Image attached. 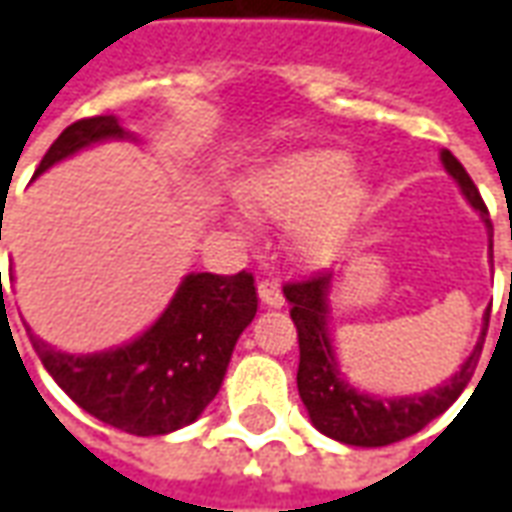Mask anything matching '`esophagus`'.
Masks as SVG:
<instances>
[{
    "label": "esophagus",
    "mask_w": 512,
    "mask_h": 512,
    "mask_svg": "<svg viewBox=\"0 0 512 512\" xmlns=\"http://www.w3.org/2000/svg\"><path fill=\"white\" fill-rule=\"evenodd\" d=\"M257 297H260V302H263L266 308H283L285 305L283 288H280L277 280H260V285H257Z\"/></svg>",
    "instance_id": "esophagus-1"
}]
</instances>
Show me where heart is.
Listing matches in <instances>:
<instances>
[{"label": "heart", "mask_w": 512, "mask_h": 512, "mask_svg": "<svg viewBox=\"0 0 512 512\" xmlns=\"http://www.w3.org/2000/svg\"><path fill=\"white\" fill-rule=\"evenodd\" d=\"M353 162L342 151H302L257 168L241 193L246 207L277 224L300 221L297 252L308 263H328L342 246L358 207Z\"/></svg>", "instance_id": "heart-1"}]
</instances>
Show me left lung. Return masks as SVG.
Returning a JSON list of instances; mask_svg holds the SVG:
<instances>
[{"instance_id":"1","label":"left lung","mask_w":512,"mask_h":512,"mask_svg":"<svg viewBox=\"0 0 512 512\" xmlns=\"http://www.w3.org/2000/svg\"><path fill=\"white\" fill-rule=\"evenodd\" d=\"M446 170L460 184L462 196L474 207L490 238H493V224L488 218V207L479 196L476 184L471 182L468 170L462 168L460 159L443 151L440 154ZM490 257H493V241H490ZM285 300L291 305V319L297 325V339H300V370H297V387L300 398L308 409V417L316 429L328 434L330 440H339L344 446L378 448L398 443L403 437H412L440 417L451 403L468 387L471 375L476 370V361L482 356V344L488 333L490 311L482 319V333L476 339L471 356L462 361V367L443 381L440 387L429 389L423 395H403V398H381V395H367L353 384L339 370V358L333 350V336L328 330V294L330 274H316L302 283H288L283 288Z\"/></svg>"}]
</instances>
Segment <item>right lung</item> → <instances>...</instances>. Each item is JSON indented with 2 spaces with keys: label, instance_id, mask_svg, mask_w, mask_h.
<instances>
[{
  "label": "right lung",
  "instance_id": "obj_1",
  "mask_svg": "<svg viewBox=\"0 0 512 512\" xmlns=\"http://www.w3.org/2000/svg\"><path fill=\"white\" fill-rule=\"evenodd\" d=\"M106 139H134L114 114L66 125L36 176ZM2 241V229H0ZM257 314L255 277L187 274L145 333L103 353H61L30 333L41 364L72 401L114 429L156 437L190 426L224 384L235 342Z\"/></svg>",
  "mask_w": 512,
  "mask_h": 512
}]
</instances>
